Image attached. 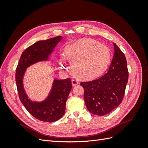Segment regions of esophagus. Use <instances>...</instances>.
<instances>
[{
  "label": "esophagus",
  "instance_id": "34e87169",
  "mask_svg": "<svg viewBox=\"0 0 148 148\" xmlns=\"http://www.w3.org/2000/svg\"><path fill=\"white\" fill-rule=\"evenodd\" d=\"M71 83H72V85H73V86H75V85H77L79 83H78V82L77 81V79H73L72 80H71Z\"/></svg>",
  "mask_w": 148,
  "mask_h": 148
}]
</instances>
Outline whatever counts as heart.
<instances>
[{
    "label": "heart",
    "mask_w": 148,
    "mask_h": 148,
    "mask_svg": "<svg viewBox=\"0 0 148 148\" xmlns=\"http://www.w3.org/2000/svg\"><path fill=\"white\" fill-rule=\"evenodd\" d=\"M65 55L60 58L62 69L67 68V59L71 61L73 74L82 79L95 78L103 72L110 60L109 49L92 39H82L65 48Z\"/></svg>",
    "instance_id": "obj_1"
}]
</instances>
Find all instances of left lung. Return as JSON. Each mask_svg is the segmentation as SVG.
I'll return each instance as SVG.
<instances>
[{"instance_id":"1","label":"left lung","mask_w":148,"mask_h":148,"mask_svg":"<svg viewBox=\"0 0 148 148\" xmlns=\"http://www.w3.org/2000/svg\"><path fill=\"white\" fill-rule=\"evenodd\" d=\"M114 55L109 70L101 77L82 82L88 110L96 115H104L122 102L128 80L127 60L120 48L113 43Z\"/></svg>"}]
</instances>
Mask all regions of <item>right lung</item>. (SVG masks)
<instances>
[{
    "mask_svg": "<svg viewBox=\"0 0 148 148\" xmlns=\"http://www.w3.org/2000/svg\"><path fill=\"white\" fill-rule=\"evenodd\" d=\"M62 38L59 36L45 41H39L26 49L22 53L16 69V84L21 103L30 114L42 122H55L64 115L66 101L72 88L71 79L53 80L52 89L46 99L39 102L28 99L23 88V75L26 69L30 65L47 60Z\"/></svg>",
    "mask_w": 148,
    "mask_h": 148,
    "instance_id": "1",
    "label": "right lung"
}]
</instances>
